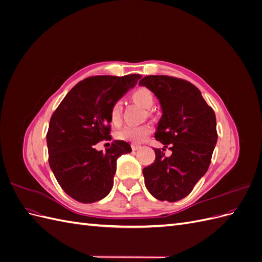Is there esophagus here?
<instances>
[{
	"label": "esophagus",
	"instance_id": "1",
	"mask_svg": "<svg viewBox=\"0 0 262 262\" xmlns=\"http://www.w3.org/2000/svg\"><path fill=\"white\" fill-rule=\"evenodd\" d=\"M140 147H141V145H139V144H132V145H131L132 150H138Z\"/></svg>",
	"mask_w": 262,
	"mask_h": 262
}]
</instances>
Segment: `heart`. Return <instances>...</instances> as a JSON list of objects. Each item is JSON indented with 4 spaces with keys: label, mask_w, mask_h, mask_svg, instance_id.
<instances>
[{
    "label": "heart",
    "mask_w": 262,
    "mask_h": 262,
    "mask_svg": "<svg viewBox=\"0 0 262 262\" xmlns=\"http://www.w3.org/2000/svg\"><path fill=\"white\" fill-rule=\"evenodd\" d=\"M131 97L134 101L137 102V104L141 105L144 108L152 107L154 102L153 94L150 93L147 89H144V87H141V89L134 91L131 95ZM121 115H122V104L121 101L117 100L112 105V107H110V112H109L110 121H112L113 124H119L121 122ZM150 132H152V126L148 124L138 125V126L129 125L119 131L117 133V138L122 141L136 142V143H138V142L143 141Z\"/></svg>",
    "instance_id": "b5f03b06"
}]
</instances>
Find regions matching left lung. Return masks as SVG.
<instances>
[{
    "label": "left lung",
    "mask_w": 262,
    "mask_h": 262,
    "mask_svg": "<svg viewBox=\"0 0 262 262\" xmlns=\"http://www.w3.org/2000/svg\"><path fill=\"white\" fill-rule=\"evenodd\" d=\"M139 85L160 100L163 115L155 139L172 152L167 157L165 148H154V163L143 168L145 186L157 200H181L209 169L217 141L215 114L201 92L181 78L147 75Z\"/></svg>",
    "instance_id": "left-lung-1"
}]
</instances>
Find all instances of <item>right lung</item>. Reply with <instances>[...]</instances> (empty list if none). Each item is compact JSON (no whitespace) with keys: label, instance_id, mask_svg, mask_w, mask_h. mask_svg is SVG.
I'll list each match as a JSON object with an SVG mask.
<instances>
[{"label":"right lung","instance_id":"obj_1","mask_svg":"<svg viewBox=\"0 0 262 262\" xmlns=\"http://www.w3.org/2000/svg\"><path fill=\"white\" fill-rule=\"evenodd\" d=\"M141 78L91 76L77 83L51 116L47 145L49 165L64 192L82 203L99 201L110 192L119 156L131 152L124 141L115 140L106 153L95 148L112 140L110 107Z\"/></svg>","mask_w":262,"mask_h":262}]
</instances>
